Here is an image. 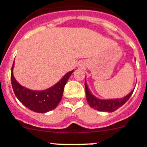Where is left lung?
Wrapping results in <instances>:
<instances>
[{
  "mask_svg": "<svg viewBox=\"0 0 147 147\" xmlns=\"http://www.w3.org/2000/svg\"><path fill=\"white\" fill-rule=\"evenodd\" d=\"M85 91H86V97L88 104L91 107L98 111L107 112V113H112L114 112L123 105L125 102L128 100V99L132 95L134 89L128 94V95L125 96L124 97L119 99H110V100H101L95 96H94L90 92L86 85V79H85Z\"/></svg>",
  "mask_w": 147,
  "mask_h": 147,
  "instance_id": "obj_1",
  "label": "left lung"
}]
</instances>
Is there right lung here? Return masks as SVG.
I'll list each match as a JSON object with an SVG mask.
<instances>
[{"instance_id":"obj_1","label":"right lung","mask_w":147,"mask_h":147,"mask_svg":"<svg viewBox=\"0 0 147 147\" xmlns=\"http://www.w3.org/2000/svg\"><path fill=\"white\" fill-rule=\"evenodd\" d=\"M13 67L14 62L12 65L11 80L15 95L19 102L27 108L39 113H47L58 106L62 99L64 86L74 71L72 70L67 73L58 83L51 87L45 90L37 91L32 90L22 86L16 80L13 74Z\"/></svg>"}]
</instances>
